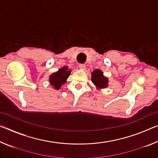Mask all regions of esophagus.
I'll use <instances>...</instances> for the list:
<instances>
[{"label": "esophagus", "instance_id": "1", "mask_svg": "<svg viewBox=\"0 0 158 158\" xmlns=\"http://www.w3.org/2000/svg\"><path fill=\"white\" fill-rule=\"evenodd\" d=\"M79 67L81 69H85V65H84V64H80Z\"/></svg>", "mask_w": 158, "mask_h": 158}]
</instances>
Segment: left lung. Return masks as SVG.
Instances as JSON below:
<instances>
[{
  "mask_svg": "<svg viewBox=\"0 0 158 158\" xmlns=\"http://www.w3.org/2000/svg\"><path fill=\"white\" fill-rule=\"evenodd\" d=\"M91 81L98 90L106 89L109 84L108 78L105 77L102 71L99 69H95L91 73Z\"/></svg>",
  "mask_w": 158,
  "mask_h": 158,
  "instance_id": "1",
  "label": "left lung"
}]
</instances>
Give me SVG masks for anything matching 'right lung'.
<instances>
[{"label":"right lung","instance_id":"right-lung-1","mask_svg":"<svg viewBox=\"0 0 158 158\" xmlns=\"http://www.w3.org/2000/svg\"><path fill=\"white\" fill-rule=\"evenodd\" d=\"M72 70L68 66H63L58 69L56 73L51 74L49 77V81L52 87L55 90H59L62 85L66 84L67 79L70 75Z\"/></svg>","mask_w":158,"mask_h":158}]
</instances>
